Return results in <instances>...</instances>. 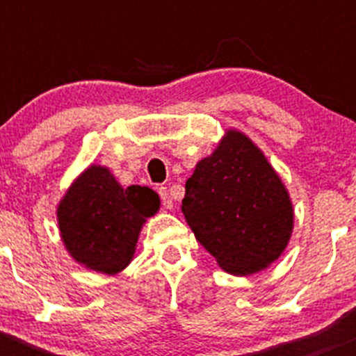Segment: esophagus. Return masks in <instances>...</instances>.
<instances>
[{"mask_svg":"<svg viewBox=\"0 0 356 356\" xmlns=\"http://www.w3.org/2000/svg\"><path fill=\"white\" fill-rule=\"evenodd\" d=\"M158 195H160V198H161V204H163V207L167 208V210H170V208L174 207V200H172L170 193H168L167 188H160V189H158Z\"/></svg>","mask_w":356,"mask_h":356,"instance_id":"obj_1","label":"esophagus"}]
</instances>
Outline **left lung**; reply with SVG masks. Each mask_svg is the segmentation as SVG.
Instances as JSON below:
<instances>
[{"label": "left lung", "mask_w": 356, "mask_h": 356, "mask_svg": "<svg viewBox=\"0 0 356 356\" xmlns=\"http://www.w3.org/2000/svg\"><path fill=\"white\" fill-rule=\"evenodd\" d=\"M181 208L200 245L234 275L267 268L293 232L288 189L261 149L234 129L198 161Z\"/></svg>", "instance_id": "8db88e82"}]
</instances>
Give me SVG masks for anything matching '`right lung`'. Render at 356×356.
Returning a JSON list of instances; mask_svg holds the SVG:
<instances>
[{
  "label": "right lung",
  "instance_id": "right-lung-1",
  "mask_svg": "<svg viewBox=\"0 0 356 356\" xmlns=\"http://www.w3.org/2000/svg\"><path fill=\"white\" fill-rule=\"evenodd\" d=\"M158 208L153 189H124L108 168L91 165L72 182L56 217L70 257L86 268L113 275L131 264L143 224Z\"/></svg>",
  "mask_w": 356,
  "mask_h": 356
}]
</instances>
